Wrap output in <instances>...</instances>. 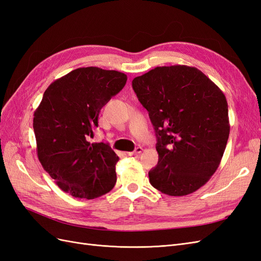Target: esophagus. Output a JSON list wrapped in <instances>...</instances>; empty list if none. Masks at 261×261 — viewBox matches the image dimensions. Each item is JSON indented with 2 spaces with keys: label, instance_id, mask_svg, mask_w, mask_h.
<instances>
[{
  "label": "esophagus",
  "instance_id": "34e87169",
  "mask_svg": "<svg viewBox=\"0 0 261 261\" xmlns=\"http://www.w3.org/2000/svg\"><path fill=\"white\" fill-rule=\"evenodd\" d=\"M143 147H137L135 150H134L133 152H125V155H127V156H132V155H138V154H140L141 152H143Z\"/></svg>",
  "mask_w": 261,
  "mask_h": 261
}]
</instances>
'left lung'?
I'll return each instance as SVG.
<instances>
[{
  "mask_svg": "<svg viewBox=\"0 0 261 261\" xmlns=\"http://www.w3.org/2000/svg\"><path fill=\"white\" fill-rule=\"evenodd\" d=\"M149 113L159 154L149 181L170 196L203 186L219 168L230 134L224 93L201 70L186 65L155 67L133 80Z\"/></svg>",
  "mask_w": 261,
  "mask_h": 261,
  "instance_id": "1",
  "label": "left lung"
}]
</instances>
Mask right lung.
Wrapping results in <instances>:
<instances>
[{"instance_id": "right-lung-1", "label": "right lung", "mask_w": 261, "mask_h": 261, "mask_svg": "<svg viewBox=\"0 0 261 261\" xmlns=\"http://www.w3.org/2000/svg\"><path fill=\"white\" fill-rule=\"evenodd\" d=\"M127 76L81 67L53 82L34 114L38 159L63 192L94 199L116 183L118 156L108 144L88 141L100 110L120 92Z\"/></svg>"}]
</instances>
